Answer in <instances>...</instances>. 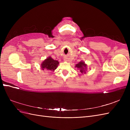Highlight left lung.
I'll return each mask as SVG.
<instances>
[{
	"label": "left lung",
	"mask_w": 130,
	"mask_h": 130,
	"mask_svg": "<svg viewBox=\"0 0 130 130\" xmlns=\"http://www.w3.org/2000/svg\"><path fill=\"white\" fill-rule=\"evenodd\" d=\"M76 67L78 69H80V72L83 74L85 72V68H86V64H85V62H80L78 63H77V64H76Z\"/></svg>",
	"instance_id": "left-lung-1"
}]
</instances>
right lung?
<instances>
[{
  "label": "right lung",
  "instance_id": "1",
  "mask_svg": "<svg viewBox=\"0 0 130 130\" xmlns=\"http://www.w3.org/2000/svg\"><path fill=\"white\" fill-rule=\"evenodd\" d=\"M58 64L59 62L57 61L54 60L52 57H49L43 62L41 64V67L43 70L48 69L51 71H54L57 68Z\"/></svg>",
  "mask_w": 130,
  "mask_h": 130
}]
</instances>
